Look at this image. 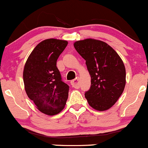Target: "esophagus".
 <instances>
[{
	"label": "esophagus",
	"mask_w": 148,
	"mask_h": 148,
	"mask_svg": "<svg viewBox=\"0 0 148 148\" xmlns=\"http://www.w3.org/2000/svg\"><path fill=\"white\" fill-rule=\"evenodd\" d=\"M71 85L76 89H78L80 87V83H79V77H76L71 82Z\"/></svg>",
	"instance_id": "34e87169"
}]
</instances>
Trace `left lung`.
<instances>
[{
    "instance_id": "left-lung-1",
    "label": "left lung",
    "mask_w": 148,
    "mask_h": 148,
    "mask_svg": "<svg viewBox=\"0 0 148 148\" xmlns=\"http://www.w3.org/2000/svg\"><path fill=\"white\" fill-rule=\"evenodd\" d=\"M74 47L86 61L91 87L85 92L89 104L97 111L109 109L116 102L125 85V68L121 58L104 42L87 39Z\"/></svg>"
}]
</instances>
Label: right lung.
<instances>
[{"label": "right lung", "instance_id": "obj_1", "mask_svg": "<svg viewBox=\"0 0 148 148\" xmlns=\"http://www.w3.org/2000/svg\"><path fill=\"white\" fill-rule=\"evenodd\" d=\"M67 41L49 39L40 42L32 51L25 65V91L37 109L47 115L61 112L68 99L69 86L62 81L56 67L59 56Z\"/></svg>", "mask_w": 148, "mask_h": 148}]
</instances>
